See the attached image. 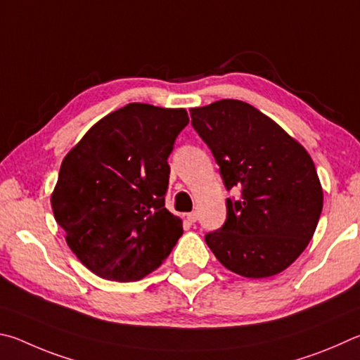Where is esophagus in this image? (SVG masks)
Wrapping results in <instances>:
<instances>
[{
    "mask_svg": "<svg viewBox=\"0 0 360 360\" xmlns=\"http://www.w3.org/2000/svg\"><path fill=\"white\" fill-rule=\"evenodd\" d=\"M198 218H199V213H198V212H191V213H188V215H186V219H188V221H190L191 224L196 223Z\"/></svg>",
    "mask_w": 360,
    "mask_h": 360,
    "instance_id": "esophagus-1",
    "label": "esophagus"
}]
</instances>
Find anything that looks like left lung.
Wrapping results in <instances>:
<instances>
[{
    "label": "left lung",
    "mask_w": 360,
    "mask_h": 360,
    "mask_svg": "<svg viewBox=\"0 0 360 360\" xmlns=\"http://www.w3.org/2000/svg\"><path fill=\"white\" fill-rule=\"evenodd\" d=\"M193 128L209 145L226 190L228 218L205 242L226 269L247 278L283 272L310 243L323 210L311 156L272 118L243 101L190 109Z\"/></svg>",
    "instance_id": "left-lung-1"
}]
</instances>
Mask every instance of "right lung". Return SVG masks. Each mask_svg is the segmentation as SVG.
I'll use <instances>...</instances> for the list:
<instances>
[{
  "label": "right lung",
  "instance_id": "1",
  "mask_svg": "<svg viewBox=\"0 0 360 360\" xmlns=\"http://www.w3.org/2000/svg\"><path fill=\"white\" fill-rule=\"evenodd\" d=\"M188 122L185 109L131 103L101 118L65 156L50 202L68 247L94 275L142 280L184 234L164 196L167 158Z\"/></svg>",
  "mask_w": 360,
  "mask_h": 360
}]
</instances>
